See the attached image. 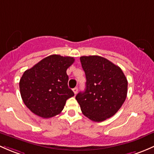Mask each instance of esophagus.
I'll list each match as a JSON object with an SVG mask.
<instances>
[{"mask_svg":"<svg viewBox=\"0 0 154 154\" xmlns=\"http://www.w3.org/2000/svg\"><path fill=\"white\" fill-rule=\"evenodd\" d=\"M72 90H73V93H74V94H75V95H76V93H77V92H78V88H73V89H72Z\"/></svg>","mask_w":154,"mask_h":154,"instance_id":"34e87169","label":"esophagus"}]
</instances>
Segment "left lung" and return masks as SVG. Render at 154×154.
I'll return each instance as SVG.
<instances>
[{
	"mask_svg": "<svg viewBox=\"0 0 154 154\" xmlns=\"http://www.w3.org/2000/svg\"><path fill=\"white\" fill-rule=\"evenodd\" d=\"M80 61L86 88L75 99L85 116L98 122L104 121L115 115L125 102L128 80L119 66L103 57L82 56Z\"/></svg>",
	"mask_w": 154,
	"mask_h": 154,
	"instance_id": "obj_1",
	"label": "left lung"
}]
</instances>
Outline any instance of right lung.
<instances>
[{
	"label": "right lung",
	"instance_id": "1",
	"mask_svg": "<svg viewBox=\"0 0 154 154\" xmlns=\"http://www.w3.org/2000/svg\"><path fill=\"white\" fill-rule=\"evenodd\" d=\"M73 57L51 55L23 72L20 93L25 105L42 118H51L62 111L66 101L74 96L68 88L66 69Z\"/></svg>",
	"mask_w": 154,
	"mask_h": 154
}]
</instances>
